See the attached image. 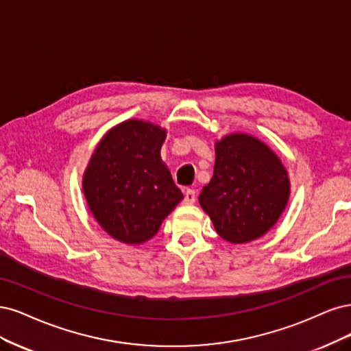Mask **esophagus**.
Masks as SVG:
<instances>
[{
    "mask_svg": "<svg viewBox=\"0 0 351 351\" xmlns=\"http://www.w3.org/2000/svg\"><path fill=\"white\" fill-rule=\"evenodd\" d=\"M195 199H197L195 191L194 189H186V192H185V202H186V204H194Z\"/></svg>",
    "mask_w": 351,
    "mask_h": 351,
    "instance_id": "1",
    "label": "esophagus"
}]
</instances>
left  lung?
Wrapping results in <instances>:
<instances>
[{"instance_id":"left-lung-1","label":"left lung","mask_w":351,"mask_h":351,"mask_svg":"<svg viewBox=\"0 0 351 351\" xmlns=\"http://www.w3.org/2000/svg\"><path fill=\"white\" fill-rule=\"evenodd\" d=\"M289 195V175L278 156L261 140L236 132L216 143L214 173L198 199L220 237L246 243L273 228Z\"/></svg>"}]
</instances>
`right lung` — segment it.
<instances>
[{
    "label": "right lung",
    "mask_w": 351,
    "mask_h": 351,
    "mask_svg": "<svg viewBox=\"0 0 351 351\" xmlns=\"http://www.w3.org/2000/svg\"><path fill=\"white\" fill-rule=\"evenodd\" d=\"M166 130L128 119L106 132L83 176V191L96 221L114 239L144 243L184 198L160 150Z\"/></svg>",
    "instance_id": "right-lung-1"
}]
</instances>
